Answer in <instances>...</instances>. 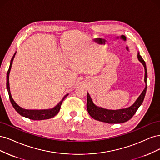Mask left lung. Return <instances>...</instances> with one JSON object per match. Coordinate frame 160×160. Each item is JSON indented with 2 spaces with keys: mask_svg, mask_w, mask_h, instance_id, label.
<instances>
[{
  "mask_svg": "<svg viewBox=\"0 0 160 160\" xmlns=\"http://www.w3.org/2000/svg\"><path fill=\"white\" fill-rule=\"evenodd\" d=\"M138 58L139 61L143 65L144 69H145V77H144V81L146 83V87L140 96L138 98L136 101L130 107L125 108V109L111 110H107L100 107L96 106L91 98L90 94H87V110L90 116L93 118L94 119L98 121L102 122H106L108 123H120L128 121L135 114V113L138 110L142 102L143 101L144 97H145L146 90H147V69L145 61L143 60L140 52L138 53Z\"/></svg>",
  "mask_w": 160,
  "mask_h": 160,
  "instance_id": "obj_1",
  "label": "left lung"
}]
</instances>
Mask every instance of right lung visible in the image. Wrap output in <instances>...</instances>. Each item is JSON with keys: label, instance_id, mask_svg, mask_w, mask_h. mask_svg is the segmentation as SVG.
Masks as SVG:
<instances>
[{"label": "right lung", "instance_id": "obj_1", "mask_svg": "<svg viewBox=\"0 0 160 160\" xmlns=\"http://www.w3.org/2000/svg\"><path fill=\"white\" fill-rule=\"evenodd\" d=\"M15 54H16V52L14 53V54L13 55L12 58L11 60V64H10L9 68H8V70L7 72V90L8 92L10 100H11V102L13 108L20 115H21L22 116H24L25 118H28V119H30V120H47V119H50V118H53L59 112V111L60 110L62 103L63 100L65 99V98L68 95V94L65 95L62 98V100L54 108H52V109L40 110H26V109H23V108H22L21 107H20L12 99L11 94V91H10V86H9V74H10V71H11V69L12 61L14 60Z\"/></svg>", "mask_w": 160, "mask_h": 160}]
</instances>
